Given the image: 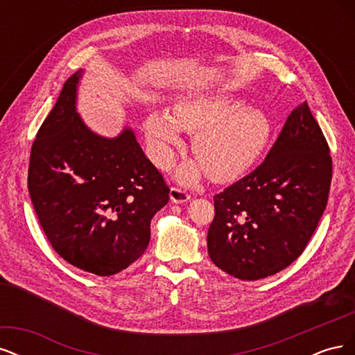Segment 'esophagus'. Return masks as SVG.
Masks as SVG:
<instances>
[{
    "mask_svg": "<svg viewBox=\"0 0 355 355\" xmlns=\"http://www.w3.org/2000/svg\"><path fill=\"white\" fill-rule=\"evenodd\" d=\"M189 198H191V196L188 194L187 191L182 189V188L175 187V188L170 189V200L173 201V202H185Z\"/></svg>",
    "mask_w": 355,
    "mask_h": 355,
    "instance_id": "1",
    "label": "esophagus"
}]
</instances>
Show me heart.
Wrapping results in <instances>:
<instances>
[{
	"mask_svg": "<svg viewBox=\"0 0 355 355\" xmlns=\"http://www.w3.org/2000/svg\"><path fill=\"white\" fill-rule=\"evenodd\" d=\"M180 130L194 135L191 151L214 182H230L249 170L261 157L271 136L266 114L230 93H204L179 101L173 115L153 110L145 118V132L155 163L167 167L173 148L182 142ZM200 167H180L178 178L191 184Z\"/></svg>",
	"mask_w": 355,
	"mask_h": 355,
	"instance_id": "heart-1",
	"label": "heart"
}]
</instances>
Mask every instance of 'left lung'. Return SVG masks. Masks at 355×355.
I'll return each mask as SVG.
<instances>
[{
    "label": "left lung",
    "instance_id": "left-lung-1",
    "mask_svg": "<svg viewBox=\"0 0 355 355\" xmlns=\"http://www.w3.org/2000/svg\"><path fill=\"white\" fill-rule=\"evenodd\" d=\"M330 182V149L304 102L287 116L263 163L213 197V263L247 282L284 270L313 237Z\"/></svg>",
    "mask_w": 355,
    "mask_h": 355
}]
</instances>
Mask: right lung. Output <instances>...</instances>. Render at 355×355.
<instances>
[{
	"label": "right lung",
	"instance_id": "add662e5",
	"mask_svg": "<svg viewBox=\"0 0 355 355\" xmlns=\"http://www.w3.org/2000/svg\"><path fill=\"white\" fill-rule=\"evenodd\" d=\"M81 71L63 84L31 148L28 189L53 249L96 275L120 272L141 257L151 219L168 202L163 175L132 128L114 139L93 133L75 102Z\"/></svg>",
	"mask_w": 355,
	"mask_h": 355
}]
</instances>
